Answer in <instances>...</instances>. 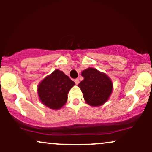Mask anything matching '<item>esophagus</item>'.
<instances>
[{"label": "esophagus", "instance_id": "34e87169", "mask_svg": "<svg viewBox=\"0 0 152 152\" xmlns=\"http://www.w3.org/2000/svg\"><path fill=\"white\" fill-rule=\"evenodd\" d=\"M74 82L76 83V85L78 84V83H79V80H78V78H76V79L74 80Z\"/></svg>", "mask_w": 152, "mask_h": 152}]
</instances>
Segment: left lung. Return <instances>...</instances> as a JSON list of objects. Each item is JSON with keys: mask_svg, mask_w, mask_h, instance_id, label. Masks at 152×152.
Wrapping results in <instances>:
<instances>
[{"mask_svg": "<svg viewBox=\"0 0 152 152\" xmlns=\"http://www.w3.org/2000/svg\"><path fill=\"white\" fill-rule=\"evenodd\" d=\"M83 80L78 87L83 94V98L88 105L96 107L109 100L113 91L111 79L104 73L88 68L81 72Z\"/></svg>", "mask_w": 152, "mask_h": 152, "instance_id": "1", "label": "left lung"}]
</instances>
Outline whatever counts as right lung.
Wrapping results in <instances>:
<instances>
[{
    "label": "right lung",
    "instance_id": "1",
    "mask_svg": "<svg viewBox=\"0 0 152 152\" xmlns=\"http://www.w3.org/2000/svg\"><path fill=\"white\" fill-rule=\"evenodd\" d=\"M74 85V82L63 71L56 69L38 84V98L49 109L58 110L65 105L69 91Z\"/></svg>",
    "mask_w": 152,
    "mask_h": 152
}]
</instances>
